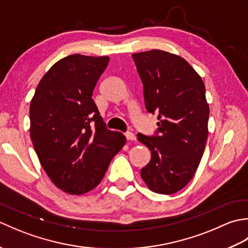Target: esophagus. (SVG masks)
<instances>
[{
	"label": "esophagus",
	"instance_id": "1",
	"mask_svg": "<svg viewBox=\"0 0 248 248\" xmlns=\"http://www.w3.org/2000/svg\"><path fill=\"white\" fill-rule=\"evenodd\" d=\"M124 135H125V139H127L128 140H132V141L136 140V136L132 132H127Z\"/></svg>",
	"mask_w": 248,
	"mask_h": 248
}]
</instances>
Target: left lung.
I'll return each instance as SVG.
<instances>
[{
  "label": "left lung",
  "mask_w": 248,
  "mask_h": 248,
  "mask_svg": "<svg viewBox=\"0 0 248 248\" xmlns=\"http://www.w3.org/2000/svg\"><path fill=\"white\" fill-rule=\"evenodd\" d=\"M132 57L147 112L159 119L155 135L138 134L151 151L140 176L152 192L170 195L191 181L203 155L209 119L204 84L186 60L170 52L151 50Z\"/></svg>",
  "instance_id": "obj_1"
}]
</instances>
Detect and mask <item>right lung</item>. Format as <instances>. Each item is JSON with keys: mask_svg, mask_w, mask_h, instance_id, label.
Instances as JSON below:
<instances>
[{"mask_svg": "<svg viewBox=\"0 0 248 248\" xmlns=\"http://www.w3.org/2000/svg\"><path fill=\"white\" fill-rule=\"evenodd\" d=\"M108 56L72 54L41 78L30 105L31 139L40 164L57 187L73 195L101 182L125 138L107 129L92 98Z\"/></svg>", "mask_w": 248, "mask_h": 248, "instance_id": "obj_1", "label": "right lung"}]
</instances>
